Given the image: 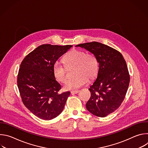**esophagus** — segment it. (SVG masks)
Wrapping results in <instances>:
<instances>
[{
  "mask_svg": "<svg viewBox=\"0 0 148 148\" xmlns=\"http://www.w3.org/2000/svg\"><path fill=\"white\" fill-rule=\"evenodd\" d=\"M79 92V90H74V91H71V94H77Z\"/></svg>",
  "mask_w": 148,
  "mask_h": 148,
  "instance_id": "34e87169",
  "label": "esophagus"
}]
</instances>
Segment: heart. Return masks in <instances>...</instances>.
Here are the masks:
<instances>
[{
  "mask_svg": "<svg viewBox=\"0 0 148 148\" xmlns=\"http://www.w3.org/2000/svg\"><path fill=\"white\" fill-rule=\"evenodd\" d=\"M64 65L58 62L54 63L53 73L56 79L64 82L67 79V68L75 67L73 78L68 79L64 86L66 90H73L86 84L88 79L92 80L95 78L98 72V62L95 56L84 51L74 49L63 58Z\"/></svg>",
  "mask_w": 148,
  "mask_h": 148,
  "instance_id": "b5f03b06",
  "label": "heart"
}]
</instances>
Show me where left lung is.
<instances>
[{
    "instance_id": "left-lung-1",
    "label": "left lung",
    "mask_w": 148,
    "mask_h": 148,
    "mask_svg": "<svg viewBox=\"0 0 148 148\" xmlns=\"http://www.w3.org/2000/svg\"><path fill=\"white\" fill-rule=\"evenodd\" d=\"M75 46L87 50L98 60L97 78L88 89L91 97L86 108L95 116H106L120 107L127 92L130 75L126 61L119 51L99 42Z\"/></svg>"
}]
</instances>
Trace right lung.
Returning <instances> with one entry per match:
<instances>
[{"label": "right lung", "mask_w": 148, "mask_h": 148, "mask_svg": "<svg viewBox=\"0 0 148 148\" xmlns=\"http://www.w3.org/2000/svg\"><path fill=\"white\" fill-rule=\"evenodd\" d=\"M72 46L42 45L21 62L17 79L20 95L25 107L41 119L59 115L70 95L69 91L58 93L61 87L56 80L53 66Z\"/></svg>", "instance_id": "obj_1"}]
</instances>
